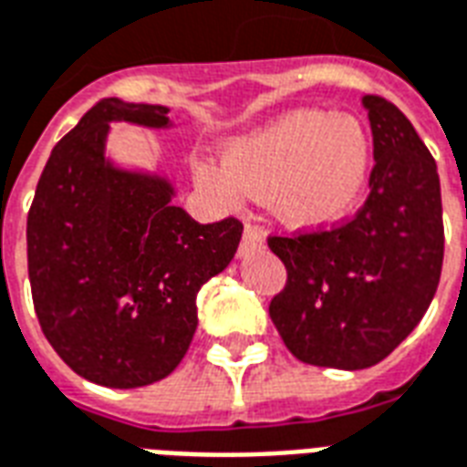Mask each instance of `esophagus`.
I'll return each instance as SVG.
<instances>
[{
  "label": "esophagus",
  "instance_id": "1",
  "mask_svg": "<svg viewBox=\"0 0 467 467\" xmlns=\"http://www.w3.org/2000/svg\"><path fill=\"white\" fill-rule=\"evenodd\" d=\"M263 244H265L263 231H260L258 226H253V223H245L244 238H241V248H238V253H241V255H245V253L253 251V248H260Z\"/></svg>",
  "mask_w": 467,
  "mask_h": 467
}]
</instances>
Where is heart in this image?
Returning <instances> with one entry per match:
<instances>
[{
    "instance_id": "b5f03b06",
    "label": "heart",
    "mask_w": 467,
    "mask_h": 467,
    "mask_svg": "<svg viewBox=\"0 0 467 467\" xmlns=\"http://www.w3.org/2000/svg\"><path fill=\"white\" fill-rule=\"evenodd\" d=\"M370 136L360 121L302 109L236 139L223 162L194 161L200 187L226 204L267 192L280 222L327 229L356 209L370 180Z\"/></svg>"
}]
</instances>
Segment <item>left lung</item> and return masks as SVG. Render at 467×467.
Listing matches in <instances>:
<instances>
[{"mask_svg": "<svg viewBox=\"0 0 467 467\" xmlns=\"http://www.w3.org/2000/svg\"><path fill=\"white\" fill-rule=\"evenodd\" d=\"M372 131L370 194L350 222L270 236L287 285L270 319L302 363L363 370L388 358L431 305L443 265L436 161L382 97H363Z\"/></svg>", "mask_w": 467, "mask_h": 467, "instance_id": "8db88e82", "label": "left lung"}]
</instances>
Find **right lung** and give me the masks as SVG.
Returning a JSON list of instances; mask_svg holds the SVG:
<instances>
[{
  "label": "right lung",
  "mask_w": 467,
  "mask_h": 467,
  "mask_svg": "<svg viewBox=\"0 0 467 467\" xmlns=\"http://www.w3.org/2000/svg\"><path fill=\"white\" fill-rule=\"evenodd\" d=\"M168 107L97 102L53 148L28 209L38 324L79 378L131 389L168 378L197 331V292L236 255L244 223H200L165 177L107 158L111 121L168 129Z\"/></svg>",
  "instance_id": "1"
}]
</instances>
